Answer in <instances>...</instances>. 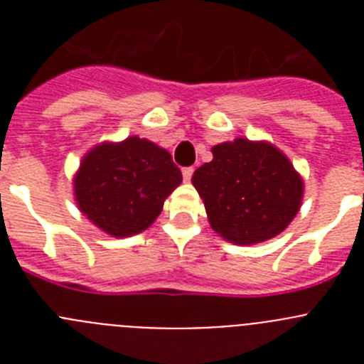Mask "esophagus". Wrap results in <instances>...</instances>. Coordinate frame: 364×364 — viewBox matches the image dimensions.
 <instances>
[{
	"label": "esophagus",
	"instance_id": "34e87169",
	"mask_svg": "<svg viewBox=\"0 0 364 364\" xmlns=\"http://www.w3.org/2000/svg\"><path fill=\"white\" fill-rule=\"evenodd\" d=\"M193 171H195V169H193V167H184V169H182V176H184L186 182H189V180H191Z\"/></svg>",
	"mask_w": 364,
	"mask_h": 364
}]
</instances>
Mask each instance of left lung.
<instances>
[{"label": "left lung", "instance_id": "1", "mask_svg": "<svg viewBox=\"0 0 364 364\" xmlns=\"http://www.w3.org/2000/svg\"><path fill=\"white\" fill-rule=\"evenodd\" d=\"M193 173L210 226L228 242L250 246L277 237L299 213L304 182L279 147L235 138L211 147Z\"/></svg>", "mask_w": 364, "mask_h": 364}]
</instances>
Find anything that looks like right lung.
Returning a JSON list of instances; mask_svg holds the SVG:
<instances>
[{
	"label": "right lung",
	"instance_id": "right-lung-1",
	"mask_svg": "<svg viewBox=\"0 0 364 364\" xmlns=\"http://www.w3.org/2000/svg\"><path fill=\"white\" fill-rule=\"evenodd\" d=\"M180 182L171 154L133 134L83 154L73 178L74 200L98 230L122 239L147 230Z\"/></svg>",
	"mask_w": 364,
	"mask_h": 364
}]
</instances>
